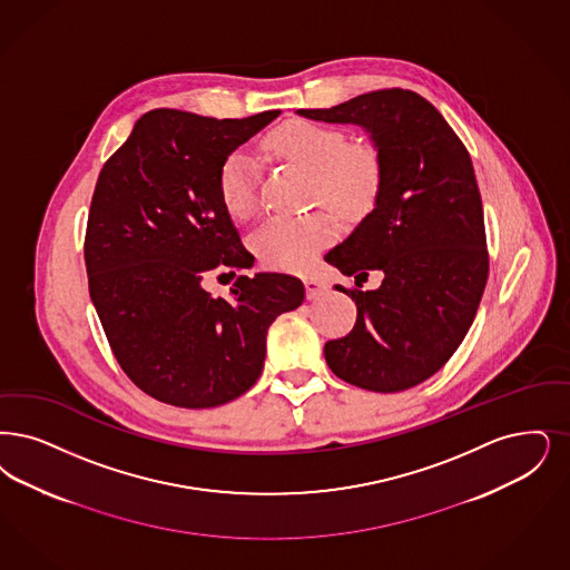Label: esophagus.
<instances>
[{
    "label": "esophagus",
    "mask_w": 570,
    "mask_h": 570,
    "mask_svg": "<svg viewBox=\"0 0 570 570\" xmlns=\"http://www.w3.org/2000/svg\"><path fill=\"white\" fill-rule=\"evenodd\" d=\"M328 288H331V286H328L324 279H318V277H305V295H307L309 301L326 295Z\"/></svg>",
    "instance_id": "obj_1"
}]
</instances>
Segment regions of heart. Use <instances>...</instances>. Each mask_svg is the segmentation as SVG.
Masks as SVG:
<instances>
[{
	"mask_svg": "<svg viewBox=\"0 0 570 570\" xmlns=\"http://www.w3.org/2000/svg\"><path fill=\"white\" fill-rule=\"evenodd\" d=\"M265 148L314 174V197L342 218H363L380 197L384 167L368 144H347L342 129L295 118L265 137ZM258 163L248 150H233L218 171V190L235 220L256 212ZM335 223L326 212L295 218H272L252 233L254 254L274 269L303 272L331 244Z\"/></svg>",
	"mask_w": 570,
	"mask_h": 570,
	"instance_id": "1",
	"label": "heart"
}]
</instances>
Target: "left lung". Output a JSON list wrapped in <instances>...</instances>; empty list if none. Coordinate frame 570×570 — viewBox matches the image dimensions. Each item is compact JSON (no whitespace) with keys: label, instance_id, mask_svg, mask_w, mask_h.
Masks as SVG:
<instances>
[{"label":"left lung","instance_id":"obj_1","mask_svg":"<svg viewBox=\"0 0 570 570\" xmlns=\"http://www.w3.org/2000/svg\"><path fill=\"white\" fill-rule=\"evenodd\" d=\"M296 115L358 125L380 153L384 178L373 209L326 261L363 286L347 291L356 324L324 345L331 371L352 386L401 392L445 365L466 337L488 279L483 207L471 157L448 120L417 92H365Z\"/></svg>","mask_w":570,"mask_h":570}]
</instances>
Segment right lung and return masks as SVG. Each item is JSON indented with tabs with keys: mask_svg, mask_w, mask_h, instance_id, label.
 <instances>
[{
	"mask_svg": "<svg viewBox=\"0 0 570 570\" xmlns=\"http://www.w3.org/2000/svg\"><path fill=\"white\" fill-rule=\"evenodd\" d=\"M277 116L153 110L99 174L85 239L89 293L118 365L160 403L205 410L242 396L261 377L272 322L305 298L286 274L239 275L228 298L202 284L254 265L218 171Z\"/></svg>",
	"mask_w": 570,
	"mask_h": 570,
	"instance_id": "add662e5",
	"label": "right lung"
}]
</instances>
